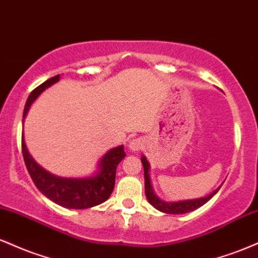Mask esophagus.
Listing matches in <instances>:
<instances>
[{
  "instance_id": "34e87169",
  "label": "esophagus",
  "mask_w": 258,
  "mask_h": 258,
  "mask_svg": "<svg viewBox=\"0 0 258 258\" xmlns=\"http://www.w3.org/2000/svg\"><path fill=\"white\" fill-rule=\"evenodd\" d=\"M128 148L132 150V152H139V150H142L144 148L143 139H142V138L132 139V141L130 142Z\"/></svg>"
}]
</instances>
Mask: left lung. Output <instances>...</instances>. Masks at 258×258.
Returning <instances> with one entry per match:
<instances>
[{"label": "left lung", "instance_id": "1", "mask_svg": "<svg viewBox=\"0 0 258 258\" xmlns=\"http://www.w3.org/2000/svg\"><path fill=\"white\" fill-rule=\"evenodd\" d=\"M142 164L144 167V184H146V195L147 199L152 205L155 207L159 211L165 212V214H172V215H180V214H186V212L194 211V210L199 209L200 206H203L204 204H206L207 201L211 199L214 195L220 190V188H217L216 190L212 191L211 194H209L205 198H200V199H193V200H184V201H177V203H166V201H162L159 199L152 188L150 184V177H149V162L147 161L146 156H142Z\"/></svg>", "mask_w": 258, "mask_h": 258}]
</instances>
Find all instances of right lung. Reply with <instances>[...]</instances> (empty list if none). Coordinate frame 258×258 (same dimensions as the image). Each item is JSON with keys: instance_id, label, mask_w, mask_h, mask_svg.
Wrapping results in <instances>:
<instances>
[{"instance_id": "right-lung-1", "label": "right lung", "mask_w": 258, "mask_h": 258, "mask_svg": "<svg viewBox=\"0 0 258 258\" xmlns=\"http://www.w3.org/2000/svg\"><path fill=\"white\" fill-rule=\"evenodd\" d=\"M60 76L55 75L35 88L29 96L23 117L25 119L29 109L35 99L49 86L59 81ZM24 121V120H23ZM22 150L24 161L31 176L32 182L38 190L49 200L67 209H90L109 199L115 186L116 167L126 156L123 146L112 148L103 155L98 164V172L87 178H65L47 172L32 159L26 149L24 136L22 137Z\"/></svg>"}]
</instances>
